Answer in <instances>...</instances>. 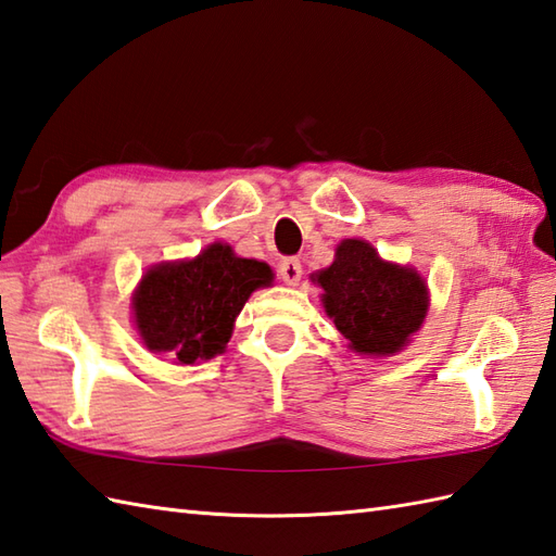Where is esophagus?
Listing matches in <instances>:
<instances>
[{"label": "esophagus", "mask_w": 556, "mask_h": 556, "mask_svg": "<svg viewBox=\"0 0 556 556\" xmlns=\"http://www.w3.org/2000/svg\"><path fill=\"white\" fill-rule=\"evenodd\" d=\"M278 274H280L282 282H288V286H298V282L302 280V264H300V258H294V256L282 258L280 266H278Z\"/></svg>", "instance_id": "34e87169"}]
</instances>
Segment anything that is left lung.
<instances>
[{"label":"left lung","mask_w":556,"mask_h":556,"mask_svg":"<svg viewBox=\"0 0 556 556\" xmlns=\"http://www.w3.org/2000/svg\"><path fill=\"white\" fill-rule=\"evenodd\" d=\"M320 302L348 348L366 356H390L409 344L428 314V286L418 270L382 262L371 242L342 240L336 262L312 278Z\"/></svg>","instance_id":"1"}]
</instances>
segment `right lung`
<instances>
[{
	"label": "right lung",
	"mask_w": 556,
	"mask_h": 556,
	"mask_svg": "<svg viewBox=\"0 0 556 556\" xmlns=\"http://www.w3.org/2000/svg\"><path fill=\"white\" fill-rule=\"evenodd\" d=\"M270 280L268 264L214 242L194 258L147 270L132 294L135 328L147 350L178 364L214 359L224 354L244 302Z\"/></svg>",
	"instance_id": "right-lung-1"
}]
</instances>
